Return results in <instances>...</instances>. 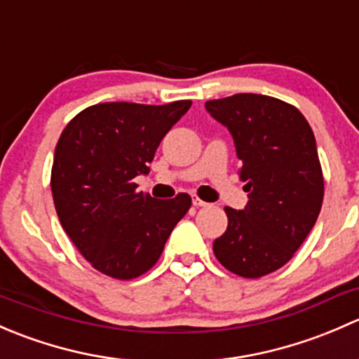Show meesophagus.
Returning <instances> with one entry per match:
<instances>
[{"instance_id": "1", "label": "esophagus", "mask_w": 359, "mask_h": 359, "mask_svg": "<svg viewBox=\"0 0 359 359\" xmlns=\"http://www.w3.org/2000/svg\"><path fill=\"white\" fill-rule=\"evenodd\" d=\"M193 205L196 206V208H200V206H208V203L200 200V198H193Z\"/></svg>"}]
</instances>
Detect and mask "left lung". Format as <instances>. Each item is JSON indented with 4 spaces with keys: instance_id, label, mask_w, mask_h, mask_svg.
Wrapping results in <instances>:
<instances>
[{
    "instance_id": "obj_1",
    "label": "left lung",
    "mask_w": 359,
    "mask_h": 359,
    "mask_svg": "<svg viewBox=\"0 0 359 359\" xmlns=\"http://www.w3.org/2000/svg\"><path fill=\"white\" fill-rule=\"evenodd\" d=\"M205 107L233 135L248 193L243 210L226 208L229 224L213 253L238 276H266L292 259L320 215L316 139L302 112L274 97L236 93Z\"/></svg>"
}]
</instances>
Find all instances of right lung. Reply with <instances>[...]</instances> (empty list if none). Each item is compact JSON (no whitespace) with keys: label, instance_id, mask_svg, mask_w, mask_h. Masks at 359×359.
I'll return each mask as SVG.
<instances>
[{"label":"right lung","instance_id":"add662e5","mask_svg":"<svg viewBox=\"0 0 359 359\" xmlns=\"http://www.w3.org/2000/svg\"><path fill=\"white\" fill-rule=\"evenodd\" d=\"M191 104H97L76 114L57 142L50 180L57 215L79 253L106 276L147 273L191 208L189 194L154 200L133 182L149 173L159 142Z\"/></svg>","mask_w":359,"mask_h":359}]
</instances>
